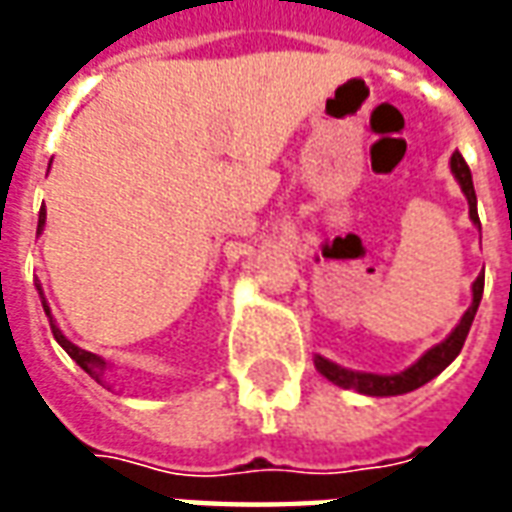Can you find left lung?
<instances>
[{"label":"left lung","instance_id":"1","mask_svg":"<svg viewBox=\"0 0 512 512\" xmlns=\"http://www.w3.org/2000/svg\"><path fill=\"white\" fill-rule=\"evenodd\" d=\"M450 169L458 186H461L463 197L469 202V219H472L477 227H480V216H477V194H474V183H472V172L466 167L463 156L455 150L450 158ZM483 282L485 277L474 279L472 285V304L469 310L463 312L461 323L455 326L450 332L447 340H441L439 345H433L430 351L419 356L417 362L400 373H392V376H384V373H362V370H348V367L337 365L332 359L326 356L315 354V367L323 378H329L332 384L343 386V389H354L359 395H370V397H395V395H406V392H414L419 386H425L428 381L439 376L444 367L450 365L455 356L461 354L463 343H466V334L472 329L474 315H477V307H480V299H483Z\"/></svg>","mask_w":512,"mask_h":512}]
</instances>
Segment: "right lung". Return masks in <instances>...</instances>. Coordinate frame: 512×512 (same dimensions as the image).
I'll return each instance as SVG.
<instances>
[{
  "label": "right lung",
  "mask_w": 512,
  "mask_h": 512,
  "mask_svg": "<svg viewBox=\"0 0 512 512\" xmlns=\"http://www.w3.org/2000/svg\"><path fill=\"white\" fill-rule=\"evenodd\" d=\"M43 227H46V208H43V211H40V216H38V235L43 233ZM38 293H40V304H43V312H46V318H49L51 334H54V340L62 345V351L71 356L73 362L82 367L87 376L95 378V381H98L101 386H106V389H112V384L106 381V370H109V362H106L104 356L93 354V351H84V348H79L76 343H71V340H68V337L62 334V329L57 326V321H54V315H51V310H49V301H46V296H43V288H40V285H38Z\"/></svg>",
  "instance_id": "right-lung-1"
}]
</instances>
